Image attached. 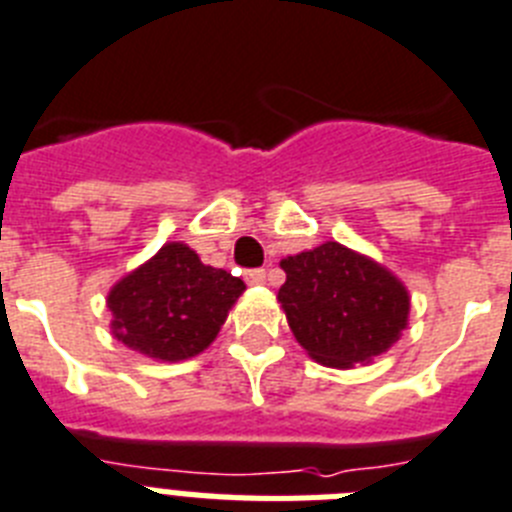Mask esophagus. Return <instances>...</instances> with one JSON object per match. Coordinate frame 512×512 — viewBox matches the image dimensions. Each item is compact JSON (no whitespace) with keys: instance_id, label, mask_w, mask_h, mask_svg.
I'll list each match as a JSON object with an SVG mask.
<instances>
[{"instance_id":"obj_1","label":"esophagus","mask_w":512,"mask_h":512,"mask_svg":"<svg viewBox=\"0 0 512 512\" xmlns=\"http://www.w3.org/2000/svg\"><path fill=\"white\" fill-rule=\"evenodd\" d=\"M265 278H268V270L265 268H252L244 273V281L252 283V286H260V283H265Z\"/></svg>"}]
</instances>
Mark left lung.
I'll return each instance as SVG.
<instances>
[{"label":"left lung","mask_w":512,"mask_h":512,"mask_svg":"<svg viewBox=\"0 0 512 512\" xmlns=\"http://www.w3.org/2000/svg\"><path fill=\"white\" fill-rule=\"evenodd\" d=\"M278 301L301 348L317 363H368L399 340L410 296L379 262L337 242L281 260Z\"/></svg>","instance_id":"1"}]
</instances>
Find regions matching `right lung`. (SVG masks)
I'll return each instance as SVG.
<instances>
[{
	"label": "right lung",
	"instance_id": "right-lung-1",
	"mask_svg": "<svg viewBox=\"0 0 512 512\" xmlns=\"http://www.w3.org/2000/svg\"><path fill=\"white\" fill-rule=\"evenodd\" d=\"M242 291V278L203 265L188 244H164L110 291L113 335L157 361H185L211 345Z\"/></svg>",
	"mask_w": 512,
	"mask_h": 512
}]
</instances>
